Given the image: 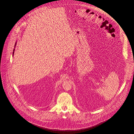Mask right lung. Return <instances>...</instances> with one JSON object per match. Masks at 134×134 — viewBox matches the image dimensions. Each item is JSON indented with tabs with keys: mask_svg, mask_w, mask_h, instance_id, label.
<instances>
[{
	"mask_svg": "<svg viewBox=\"0 0 134 134\" xmlns=\"http://www.w3.org/2000/svg\"><path fill=\"white\" fill-rule=\"evenodd\" d=\"M16 46V44H15V46ZM15 49H14V50H13V54H14V52Z\"/></svg>",
	"mask_w": 134,
	"mask_h": 134,
	"instance_id": "1",
	"label": "right lung"
}]
</instances>
